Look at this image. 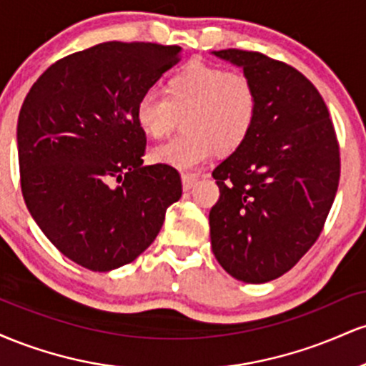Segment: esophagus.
Returning <instances> with one entry per match:
<instances>
[{"instance_id": "1", "label": "esophagus", "mask_w": 366, "mask_h": 366, "mask_svg": "<svg viewBox=\"0 0 366 366\" xmlns=\"http://www.w3.org/2000/svg\"><path fill=\"white\" fill-rule=\"evenodd\" d=\"M197 180V175H192V174H184L182 175V187L184 191H189V189H192V186L196 184Z\"/></svg>"}]
</instances>
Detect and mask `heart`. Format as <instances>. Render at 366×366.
Instances as JSON below:
<instances>
[{
	"label": "heart",
	"mask_w": 366,
	"mask_h": 366,
	"mask_svg": "<svg viewBox=\"0 0 366 366\" xmlns=\"http://www.w3.org/2000/svg\"><path fill=\"white\" fill-rule=\"evenodd\" d=\"M258 117V92L241 72L189 61L167 79L163 98L146 94L136 104V124L149 139H163L182 119L184 132L149 151L153 165L192 170L215 153L244 144Z\"/></svg>",
	"instance_id": "heart-1"
}]
</instances>
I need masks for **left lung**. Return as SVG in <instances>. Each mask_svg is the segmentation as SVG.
Listing matches in <instances>:
<instances>
[{
  "label": "left lung",
  "instance_id": "1",
  "mask_svg": "<svg viewBox=\"0 0 366 366\" xmlns=\"http://www.w3.org/2000/svg\"><path fill=\"white\" fill-rule=\"evenodd\" d=\"M258 92L244 144L213 170L220 197L209 212L212 249L247 284L284 275L322 232L339 186V146L320 92L303 74L262 53L222 49Z\"/></svg>",
  "mask_w": 366,
  "mask_h": 366
}]
</instances>
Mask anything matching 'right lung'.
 I'll return each instance as SVG.
<instances>
[{
	"mask_svg": "<svg viewBox=\"0 0 366 366\" xmlns=\"http://www.w3.org/2000/svg\"><path fill=\"white\" fill-rule=\"evenodd\" d=\"M180 51L96 44L49 66L25 96L16 124L25 204L54 247L84 268L134 262L182 196L177 170L142 165L146 136L136 124L137 102Z\"/></svg>",
	"mask_w": 366,
	"mask_h": 366,
	"instance_id": "add662e5",
	"label": "right lung"
}]
</instances>
